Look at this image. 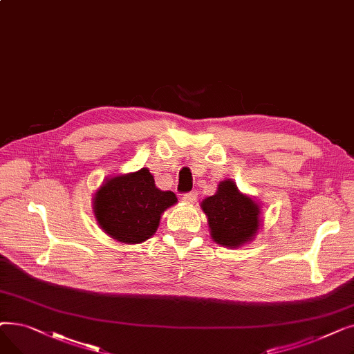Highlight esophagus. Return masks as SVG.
I'll return each mask as SVG.
<instances>
[{
    "label": "esophagus",
    "mask_w": 354,
    "mask_h": 354,
    "mask_svg": "<svg viewBox=\"0 0 354 354\" xmlns=\"http://www.w3.org/2000/svg\"><path fill=\"white\" fill-rule=\"evenodd\" d=\"M196 198H198V192H195V191L187 192V194L182 195V201L187 202V203H194L196 201Z\"/></svg>",
    "instance_id": "obj_1"
}]
</instances>
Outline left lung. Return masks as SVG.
<instances>
[{
    "label": "left lung",
    "instance_id": "8db88e82",
    "mask_svg": "<svg viewBox=\"0 0 354 354\" xmlns=\"http://www.w3.org/2000/svg\"><path fill=\"white\" fill-rule=\"evenodd\" d=\"M201 207L208 216L211 236L219 245H243L259 227L258 205L230 179L221 182L216 194L202 201Z\"/></svg>",
    "mask_w": 354,
    "mask_h": 354
}]
</instances>
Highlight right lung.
<instances>
[{
    "mask_svg": "<svg viewBox=\"0 0 354 354\" xmlns=\"http://www.w3.org/2000/svg\"><path fill=\"white\" fill-rule=\"evenodd\" d=\"M176 202L171 191L156 188L146 167L107 179L95 196V215L102 230L124 244H138L151 238L162 212Z\"/></svg>",
    "mask_w": 354,
    "mask_h": 354,
    "instance_id": "1",
    "label": "right lung"
}]
</instances>
